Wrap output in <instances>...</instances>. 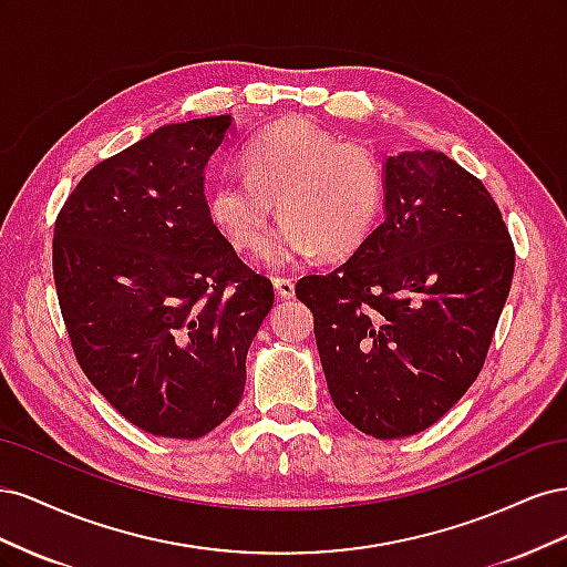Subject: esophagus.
I'll return each instance as SVG.
<instances>
[{"instance_id": "34e87169", "label": "esophagus", "mask_w": 567, "mask_h": 567, "mask_svg": "<svg viewBox=\"0 0 567 567\" xmlns=\"http://www.w3.org/2000/svg\"><path fill=\"white\" fill-rule=\"evenodd\" d=\"M274 288H277V296L281 300H290L296 296V284L293 279H286V277H277L274 279Z\"/></svg>"}]
</instances>
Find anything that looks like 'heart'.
I'll return each instance as SVG.
<instances>
[{
	"label": "heart",
	"instance_id": "1",
	"mask_svg": "<svg viewBox=\"0 0 567 567\" xmlns=\"http://www.w3.org/2000/svg\"><path fill=\"white\" fill-rule=\"evenodd\" d=\"M383 192V165L367 144L340 142L312 120H284L246 144L244 175L221 173L205 203L238 252L265 246L279 208L284 225L265 260L284 267L317 252L352 255L379 221Z\"/></svg>",
	"mask_w": 567,
	"mask_h": 567
}]
</instances>
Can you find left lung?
Instances as JSON below:
<instances>
[{
  "label": "left lung",
  "mask_w": 567,
  "mask_h": 567,
  "mask_svg": "<svg viewBox=\"0 0 567 567\" xmlns=\"http://www.w3.org/2000/svg\"><path fill=\"white\" fill-rule=\"evenodd\" d=\"M516 248L477 177L437 151L385 161V217L350 260L296 296L336 409L379 440L440 421L483 371Z\"/></svg>",
  "instance_id": "1"
}]
</instances>
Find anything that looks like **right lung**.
I'll return each mask as SVG.
<instances>
[{
  "label": "right lung",
  "instance_id": "obj_1",
  "mask_svg": "<svg viewBox=\"0 0 567 567\" xmlns=\"http://www.w3.org/2000/svg\"><path fill=\"white\" fill-rule=\"evenodd\" d=\"M231 115L158 127L94 165L54 225V284L75 359L130 423L208 435L241 402L271 281L208 217L203 173Z\"/></svg>",
  "mask_w": 567,
  "mask_h": 567
}]
</instances>
